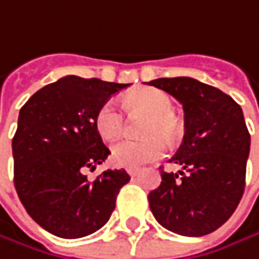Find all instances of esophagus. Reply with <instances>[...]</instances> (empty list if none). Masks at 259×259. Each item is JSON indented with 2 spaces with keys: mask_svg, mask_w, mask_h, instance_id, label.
<instances>
[{
  "mask_svg": "<svg viewBox=\"0 0 259 259\" xmlns=\"http://www.w3.org/2000/svg\"><path fill=\"white\" fill-rule=\"evenodd\" d=\"M126 170H127V174H129L130 177H136V175L139 174L141 169H139V167H127Z\"/></svg>",
  "mask_w": 259,
  "mask_h": 259,
  "instance_id": "esophagus-1",
  "label": "esophagus"
}]
</instances>
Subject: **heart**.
<instances>
[{
    "label": "heart",
    "instance_id": "obj_1",
    "mask_svg": "<svg viewBox=\"0 0 259 259\" xmlns=\"http://www.w3.org/2000/svg\"><path fill=\"white\" fill-rule=\"evenodd\" d=\"M121 104L132 115L141 114L148 117L142 130L148 138L117 142L111 150L114 163L123 167H141L161 158L167 151V144L163 138L174 142L181 130L179 120L174 115V102L170 96L155 87H139L127 92L123 96ZM123 126L121 112L111 102L101 106L96 114V129L104 139L112 141L118 138L123 132Z\"/></svg>",
    "mask_w": 259,
    "mask_h": 259
}]
</instances>
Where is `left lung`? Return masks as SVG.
<instances>
[{"instance_id":"8db88e82","label":"left lung","mask_w":259,"mask_h":259,"mask_svg":"<svg viewBox=\"0 0 259 259\" xmlns=\"http://www.w3.org/2000/svg\"><path fill=\"white\" fill-rule=\"evenodd\" d=\"M172 95L184 108V139L169 163L182 169L164 172L148 194L157 223L172 233L200 237L233 215L245 191L250 150L243 111L217 87L190 77L148 82Z\"/></svg>"}]
</instances>
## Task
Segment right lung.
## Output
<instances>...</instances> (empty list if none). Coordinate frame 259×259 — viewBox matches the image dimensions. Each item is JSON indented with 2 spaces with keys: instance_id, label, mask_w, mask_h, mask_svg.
I'll return each mask as SVG.
<instances>
[{
  "instance_id": "obj_1",
  "label": "right lung",
  "mask_w": 259,
  "mask_h": 259,
  "mask_svg": "<svg viewBox=\"0 0 259 259\" xmlns=\"http://www.w3.org/2000/svg\"><path fill=\"white\" fill-rule=\"evenodd\" d=\"M129 84L66 75L34 93L20 108L13 138L14 187L29 217L62 239H80L104 227L124 169L84 175L102 164L109 150L96 129V114Z\"/></svg>"
}]
</instances>
